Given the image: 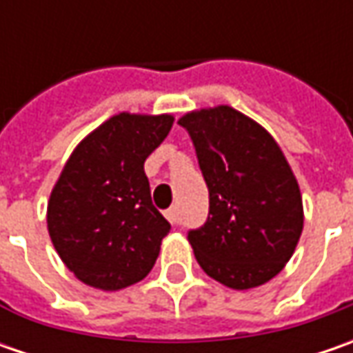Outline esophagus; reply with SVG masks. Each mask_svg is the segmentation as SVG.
Masks as SVG:
<instances>
[{
  "label": "esophagus",
  "instance_id": "34e87169",
  "mask_svg": "<svg viewBox=\"0 0 353 353\" xmlns=\"http://www.w3.org/2000/svg\"><path fill=\"white\" fill-rule=\"evenodd\" d=\"M165 218L169 220L170 225H179V224H181V216H179V208H169V210H165Z\"/></svg>",
  "mask_w": 353,
  "mask_h": 353
}]
</instances>
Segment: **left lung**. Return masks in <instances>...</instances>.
<instances>
[{
  "label": "left lung",
  "instance_id": "obj_1",
  "mask_svg": "<svg viewBox=\"0 0 353 353\" xmlns=\"http://www.w3.org/2000/svg\"><path fill=\"white\" fill-rule=\"evenodd\" d=\"M190 135L208 186L206 222L188 230L196 261L237 291L259 287L291 259L303 232L296 179L259 123L220 105L179 121Z\"/></svg>",
  "mask_w": 353,
  "mask_h": 353
}]
</instances>
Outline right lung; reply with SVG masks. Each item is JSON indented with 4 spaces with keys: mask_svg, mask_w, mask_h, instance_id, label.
Listing matches in <instances>:
<instances>
[{
    "mask_svg": "<svg viewBox=\"0 0 353 353\" xmlns=\"http://www.w3.org/2000/svg\"><path fill=\"white\" fill-rule=\"evenodd\" d=\"M170 128V116H114L62 170L48 202V234L64 265L90 287L117 291L153 269L170 224L153 206L143 163Z\"/></svg>",
    "mask_w": 353,
    "mask_h": 353,
    "instance_id": "right-lung-1",
    "label": "right lung"
}]
</instances>
